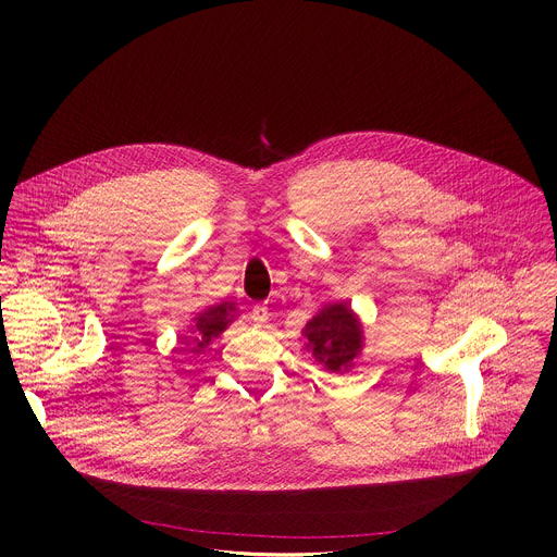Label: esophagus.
<instances>
[{
  "label": "esophagus",
  "mask_w": 557,
  "mask_h": 557,
  "mask_svg": "<svg viewBox=\"0 0 557 557\" xmlns=\"http://www.w3.org/2000/svg\"><path fill=\"white\" fill-rule=\"evenodd\" d=\"M251 320H253L256 324H264V322L269 320V306H267V304H256V306L251 308Z\"/></svg>",
  "instance_id": "esophagus-1"
}]
</instances>
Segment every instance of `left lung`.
Returning <instances> with one entry per match:
<instances>
[{"mask_svg":"<svg viewBox=\"0 0 557 557\" xmlns=\"http://www.w3.org/2000/svg\"><path fill=\"white\" fill-rule=\"evenodd\" d=\"M304 335L314 359L333 372L348 370L361 350V326L348 304L322 308L306 324Z\"/></svg>","mask_w":557,"mask_h":557,"instance_id":"1","label":"left lung"}]
</instances>
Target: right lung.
<instances>
[{
	"mask_svg": "<svg viewBox=\"0 0 557 557\" xmlns=\"http://www.w3.org/2000/svg\"><path fill=\"white\" fill-rule=\"evenodd\" d=\"M233 304H220V306H211L207 308L205 312H200L196 317V324L191 326V333H194V342H196V348H191L194 352H198L200 348H205L211 339H215L224 329L226 324L231 322V312H233Z\"/></svg>",
	"mask_w": 557,
	"mask_h": 557,
	"instance_id": "1",
	"label": "right lung"
}]
</instances>
